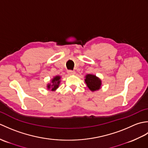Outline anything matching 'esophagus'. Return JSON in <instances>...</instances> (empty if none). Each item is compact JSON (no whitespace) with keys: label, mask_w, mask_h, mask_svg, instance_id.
<instances>
[{"label":"esophagus","mask_w":148,"mask_h":148,"mask_svg":"<svg viewBox=\"0 0 148 148\" xmlns=\"http://www.w3.org/2000/svg\"><path fill=\"white\" fill-rule=\"evenodd\" d=\"M67 73H68V74H69V75H72V74H74L75 73H76V72H75L74 71L69 70V71H67Z\"/></svg>","instance_id":"esophagus-1"}]
</instances>
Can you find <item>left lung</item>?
<instances>
[{
    "label": "left lung",
    "instance_id": "8db88e82",
    "mask_svg": "<svg viewBox=\"0 0 148 148\" xmlns=\"http://www.w3.org/2000/svg\"><path fill=\"white\" fill-rule=\"evenodd\" d=\"M85 83L89 89L93 92V91L98 90L100 88L101 86V81L95 75L87 74L86 76Z\"/></svg>",
    "mask_w": 148,
    "mask_h": 148
}]
</instances>
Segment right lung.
<instances>
[{"mask_svg": "<svg viewBox=\"0 0 148 148\" xmlns=\"http://www.w3.org/2000/svg\"><path fill=\"white\" fill-rule=\"evenodd\" d=\"M60 76H55L53 79L51 80V83L52 84H48V89H51V91H55L56 89H57L59 86L60 82Z\"/></svg>", "mask_w": 148, "mask_h": 148, "instance_id": "right-lung-1", "label": "right lung"}]
</instances>
